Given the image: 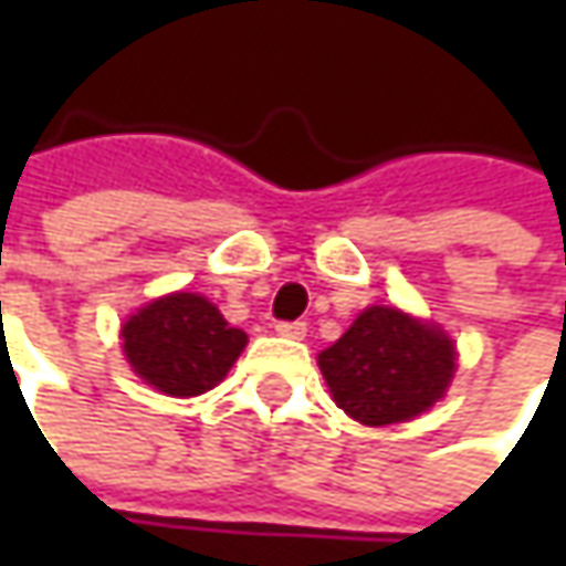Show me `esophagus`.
I'll return each instance as SVG.
<instances>
[{"label":"esophagus","mask_w":566,"mask_h":566,"mask_svg":"<svg viewBox=\"0 0 566 566\" xmlns=\"http://www.w3.org/2000/svg\"><path fill=\"white\" fill-rule=\"evenodd\" d=\"M276 334L290 339H305V334H308V324H305V321H280V324H276Z\"/></svg>","instance_id":"1"}]
</instances>
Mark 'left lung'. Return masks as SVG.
Instances as JSON below:
<instances>
[{
    "instance_id": "left-lung-1",
    "label": "left lung",
    "mask_w": 566,
    "mask_h": 566,
    "mask_svg": "<svg viewBox=\"0 0 566 566\" xmlns=\"http://www.w3.org/2000/svg\"><path fill=\"white\" fill-rule=\"evenodd\" d=\"M317 365L339 409L380 428L409 422L444 397L457 349L438 324L394 305H371L317 356Z\"/></svg>"
}]
</instances>
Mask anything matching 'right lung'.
I'll list each match as a JSON object with an SVG mask.
<instances>
[{
	"label": "right lung",
	"mask_w": 566,
	"mask_h": 566,
	"mask_svg": "<svg viewBox=\"0 0 566 566\" xmlns=\"http://www.w3.org/2000/svg\"><path fill=\"white\" fill-rule=\"evenodd\" d=\"M245 331L232 327L198 293H169L122 324V349L135 375L166 397H198L227 378L245 349Z\"/></svg>",
	"instance_id": "obj_1"
}]
</instances>
